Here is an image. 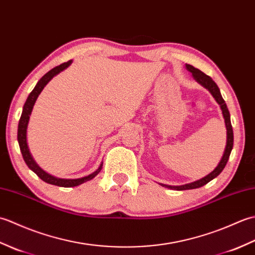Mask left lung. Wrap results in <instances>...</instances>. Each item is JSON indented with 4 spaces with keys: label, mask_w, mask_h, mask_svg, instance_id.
I'll use <instances>...</instances> for the list:
<instances>
[{
    "label": "left lung",
    "mask_w": 255,
    "mask_h": 255,
    "mask_svg": "<svg viewBox=\"0 0 255 255\" xmlns=\"http://www.w3.org/2000/svg\"><path fill=\"white\" fill-rule=\"evenodd\" d=\"M186 68L188 71H191L194 79L197 81L198 83L202 84L203 86H205L206 89H207L213 96L215 97V100L217 101L218 104L221 107V111H223L224 114V117H225V123H226V127H227V145H226V149H225V152L223 158H221L219 164L217 165V167L208 174L207 176L203 177L202 180H198L196 182H193V183H189V184H185V185H182V186H167V185H163L165 187H169V188H174L176 191H185V189H194V188H198V187H202L204 185H206L208 182H210L211 180H214L215 177H217L221 171L225 169V166L227 164V162L229 160V156L231 153V150L232 147H234V130H232V126H231V121H230V114L228 111V107H227L226 103L223 99V96L220 94V91L219 88L216 84L213 79L210 77H208L207 74H205L204 72L200 71V70L194 68L191 64H186Z\"/></svg>",
    "instance_id": "left-lung-1"
}]
</instances>
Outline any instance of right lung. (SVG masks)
I'll list each match as a JSON object with an SVG mask.
<instances>
[{
  "mask_svg": "<svg viewBox=\"0 0 255 255\" xmlns=\"http://www.w3.org/2000/svg\"><path fill=\"white\" fill-rule=\"evenodd\" d=\"M72 60H69L68 62H64L60 66H58L56 68L51 69L49 72H47L44 77H42L38 83L36 84V86L30 92V94L27 97V100L24 104L23 107V113H21V116L19 118V123H18V130H17V140H18V144H19V149L21 155H23L25 163L28 165L29 169L35 172L36 174L39 176L42 181L48 183V184H52V185H57V186H61V187H73V186H78L80 184H82L84 182H88L92 178L95 177L97 174H99L100 171L102 170L103 164L100 165L99 169H97L94 173L92 174L84 176L82 178H75V180H66V178H58L52 176L50 174H48L44 170H41L38 164L35 162V160L32 159V156L29 152L28 145H27V139H26V131H27V125H28V121H29V115L31 114L32 107H34L35 102L37 100L38 95L40 94V92L42 91V89L45 88L46 84L49 82V81L57 75L59 72H61L62 70H64L66 68H68L70 64H71Z\"/></svg>",
  "mask_w": 255,
  "mask_h": 255,
  "instance_id": "right-lung-1",
  "label": "right lung"
}]
</instances>
